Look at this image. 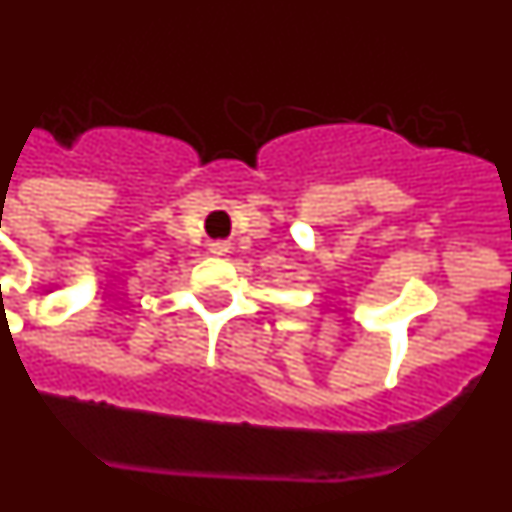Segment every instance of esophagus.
Wrapping results in <instances>:
<instances>
[{
    "instance_id": "esophagus-1",
    "label": "esophagus",
    "mask_w": 512,
    "mask_h": 512,
    "mask_svg": "<svg viewBox=\"0 0 512 512\" xmlns=\"http://www.w3.org/2000/svg\"><path fill=\"white\" fill-rule=\"evenodd\" d=\"M212 251L225 253V251H228V243H212Z\"/></svg>"
}]
</instances>
